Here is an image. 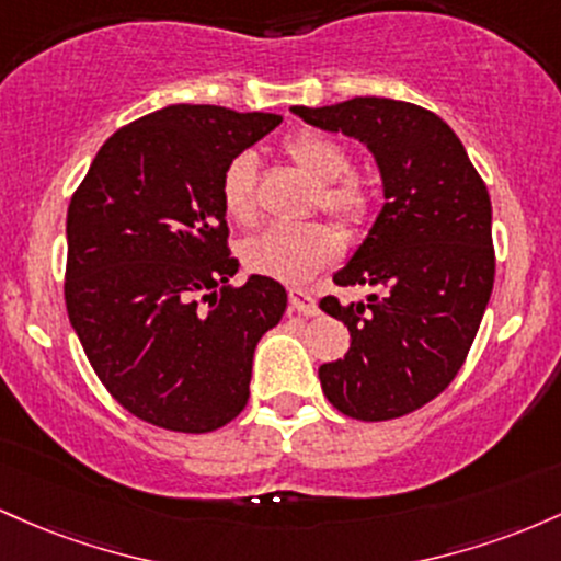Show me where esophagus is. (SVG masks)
Returning a JSON list of instances; mask_svg holds the SVG:
<instances>
[{"instance_id": "34e87169", "label": "esophagus", "mask_w": 561, "mask_h": 561, "mask_svg": "<svg viewBox=\"0 0 561 561\" xmlns=\"http://www.w3.org/2000/svg\"><path fill=\"white\" fill-rule=\"evenodd\" d=\"M288 305H291V310H297L301 314L318 312V305H314L312 294L305 291V288H288Z\"/></svg>"}]
</instances>
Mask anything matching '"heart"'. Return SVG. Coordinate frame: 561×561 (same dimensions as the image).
<instances>
[{"label":"heart","mask_w":561,"mask_h":561,"mask_svg":"<svg viewBox=\"0 0 561 561\" xmlns=\"http://www.w3.org/2000/svg\"><path fill=\"white\" fill-rule=\"evenodd\" d=\"M286 153L301 172L318 182V198L325 211L344 222H363L368 217V193L360 182L350 180L352 159L347 150L318 131H299L286 142ZM222 209L232 222L251 225L256 219V161L251 153L236 156L219 182ZM342 251L339 232L320 222L273 225L241 243L247 270L275 280H305L331 264Z\"/></svg>","instance_id":"b5f03b06"}]
</instances>
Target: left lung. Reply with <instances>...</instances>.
<instances>
[{
	"mask_svg": "<svg viewBox=\"0 0 561 561\" xmlns=\"http://www.w3.org/2000/svg\"><path fill=\"white\" fill-rule=\"evenodd\" d=\"M291 113L363 142L383 193L363 243L333 273L339 286L376 294L320 299L352 339L347 355L318 368L320 387L350 419H400L456 379L480 329L495 278L488 187L456 131L413 103L352 98Z\"/></svg>",
	"mask_w": 561,
	"mask_h": 561,
	"instance_id": "1",
	"label": "left lung"
}]
</instances>
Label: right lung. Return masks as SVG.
<instances>
[{
  "label": "right lung",
  "mask_w": 561,
  "mask_h": 561,
  "mask_svg": "<svg viewBox=\"0 0 561 561\" xmlns=\"http://www.w3.org/2000/svg\"><path fill=\"white\" fill-rule=\"evenodd\" d=\"M280 122L278 113L167 105L108 137L73 193L68 318L98 379L131 416L201 434L247 408L256 342L280 323L288 297L264 275L228 286L238 260L219 182Z\"/></svg>",
  "instance_id": "right-lung-1"
}]
</instances>
